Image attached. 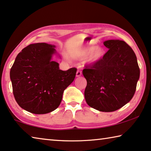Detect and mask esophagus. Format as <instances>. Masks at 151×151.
Wrapping results in <instances>:
<instances>
[{
    "mask_svg": "<svg viewBox=\"0 0 151 151\" xmlns=\"http://www.w3.org/2000/svg\"><path fill=\"white\" fill-rule=\"evenodd\" d=\"M81 76V70L79 69V70H78L77 72H76V76H77V77H80Z\"/></svg>",
    "mask_w": 151,
    "mask_h": 151,
    "instance_id": "34e87169",
    "label": "esophagus"
}]
</instances>
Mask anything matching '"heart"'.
<instances>
[{"label": "heart", "instance_id": "obj_1", "mask_svg": "<svg viewBox=\"0 0 151 151\" xmlns=\"http://www.w3.org/2000/svg\"><path fill=\"white\" fill-rule=\"evenodd\" d=\"M104 55V50L103 48L94 45L88 46L83 47L78 51L76 57L80 59H85L88 58V61L91 63L98 62L102 59Z\"/></svg>", "mask_w": 151, "mask_h": 151}]
</instances>
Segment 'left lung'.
<instances>
[{"label":"left lung","instance_id":"1","mask_svg":"<svg viewBox=\"0 0 151 151\" xmlns=\"http://www.w3.org/2000/svg\"><path fill=\"white\" fill-rule=\"evenodd\" d=\"M102 59L82 71L87 80L84 96L88 104L100 112H114L134 96L140 69L132 49L120 40H108Z\"/></svg>","mask_w":151,"mask_h":151}]
</instances>
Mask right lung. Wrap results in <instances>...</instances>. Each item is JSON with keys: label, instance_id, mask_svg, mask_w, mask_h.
I'll return each mask as SVG.
<instances>
[{"label": "right lung", "instance_id": "1", "mask_svg": "<svg viewBox=\"0 0 151 151\" xmlns=\"http://www.w3.org/2000/svg\"><path fill=\"white\" fill-rule=\"evenodd\" d=\"M55 45L31 44L17 55L10 71L16 102L23 109L36 114L55 110L60 104L63 91L73 82L77 69L59 70L51 61Z\"/></svg>", "mask_w": 151, "mask_h": 151}]
</instances>
